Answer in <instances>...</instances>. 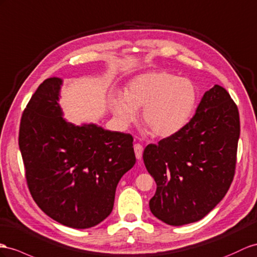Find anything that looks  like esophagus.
Wrapping results in <instances>:
<instances>
[{"instance_id":"1","label":"esophagus","mask_w":257,"mask_h":257,"mask_svg":"<svg viewBox=\"0 0 257 257\" xmlns=\"http://www.w3.org/2000/svg\"><path fill=\"white\" fill-rule=\"evenodd\" d=\"M135 153H136V157L137 160H141L142 159V153H143V147L141 146V144L137 143L135 144Z\"/></svg>"}]
</instances>
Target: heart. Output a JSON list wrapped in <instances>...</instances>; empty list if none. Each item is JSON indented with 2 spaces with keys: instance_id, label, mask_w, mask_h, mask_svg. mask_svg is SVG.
<instances>
[{
  "instance_id": "obj_1",
  "label": "heart",
  "mask_w": 257,
  "mask_h": 257,
  "mask_svg": "<svg viewBox=\"0 0 257 257\" xmlns=\"http://www.w3.org/2000/svg\"><path fill=\"white\" fill-rule=\"evenodd\" d=\"M199 89L189 78L168 71H148L128 82L124 93L109 97L113 114L123 126L136 121L142 108V121L160 138L172 137L185 128L194 114Z\"/></svg>"
}]
</instances>
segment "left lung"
<instances>
[{"label": "left lung", "mask_w": 257, "mask_h": 257, "mask_svg": "<svg viewBox=\"0 0 257 257\" xmlns=\"http://www.w3.org/2000/svg\"><path fill=\"white\" fill-rule=\"evenodd\" d=\"M239 137L238 107L226 89L215 84L185 128L149 144L143 161L156 182L149 203L156 218L182 226L205 217L233 180Z\"/></svg>", "instance_id": "8db88e82"}]
</instances>
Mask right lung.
Masks as SVG:
<instances>
[{
  "mask_svg": "<svg viewBox=\"0 0 257 257\" xmlns=\"http://www.w3.org/2000/svg\"><path fill=\"white\" fill-rule=\"evenodd\" d=\"M63 79L48 78L25 108L19 150L30 193L64 226L91 228L111 213L121 177L136 164L134 138L96 123L69 122L60 105Z\"/></svg>",
  "mask_w": 257,
  "mask_h": 257,
  "instance_id": "obj_1",
  "label": "right lung"
}]
</instances>
